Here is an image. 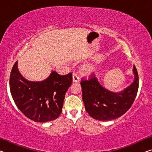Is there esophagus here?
Returning <instances> with one entry per match:
<instances>
[{"instance_id":"esophagus-1","label":"esophagus","mask_w":152,"mask_h":152,"mask_svg":"<svg viewBox=\"0 0 152 152\" xmlns=\"http://www.w3.org/2000/svg\"><path fill=\"white\" fill-rule=\"evenodd\" d=\"M79 80H80V78H79L78 75V74L74 72L73 74V76H72V81L74 82H77L79 81Z\"/></svg>"}]
</instances>
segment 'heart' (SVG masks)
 Instances as JSON below:
<instances>
[{"mask_svg": "<svg viewBox=\"0 0 152 152\" xmlns=\"http://www.w3.org/2000/svg\"><path fill=\"white\" fill-rule=\"evenodd\" d=\"M91 66L88 65H86L83 67V70L86 72H89L90 70H91Z\"/></svg>", "mask_w": 152, "mask_h": 152, "instance_id": "obj_1", "label": "heart"}]
</instances>
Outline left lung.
<instances>
[{
    "mask_svg": "<svg viewBox=\"0 0 152 152\" xmlns=\"http://www.w3.org/2000/svg\"><path fill=\"white\" fill-rule=\"evenodd\" d=\"M133 73L132 84L119 92L104 88L94 74L88 79H82V100L90 116L99 121H110L125 114L132 107L138 91L139 77L135 66Z\"/></svg>",
    "mask_w": 152,
    "mask_h": 152,
    "instance_id": "8db88e82",
    "label": "left lung"
}]
</instances>
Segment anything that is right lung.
I'll return each instance as SVG.
<instances>
[{"mask_svg":"<svg viewBox=\"0 0 152 152\" xmlns=\"http://www.w3.org/2000/svg\"><path fill=\"white\" fill-rule=\"evenodd\" d=\"M72 82V74L60 75L51 71L44 80L25 79L15 63L10 75V91L12 99L21 113L35 122L55 120L61 113L64 99Z\"/></svg>","mask_w":152,"mask_h":152,"instance_id":"right-lung-1","label":"right lung"}]
</instances>
